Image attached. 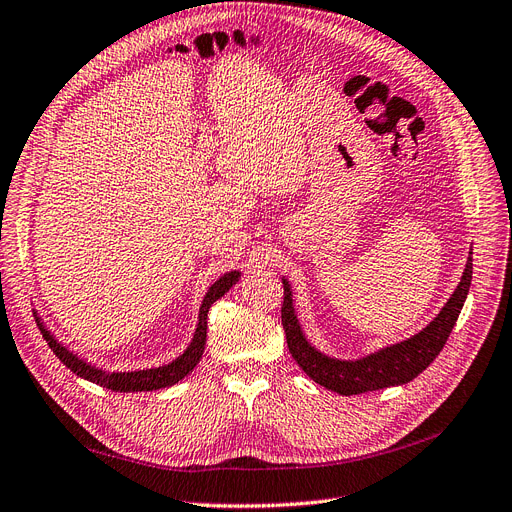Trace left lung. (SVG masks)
I'll use <instances>...</instances> for the list:
<instances>
[{"instance_id": "left-lung-1", "label": "left lung", "mask_w": 512, "mask_h": 512, "mask_svg": "<svg viewBox=\"0 0 512 512\" xmlns=\"http://www.w3.org/2000/svg\"><path fill=\"white\" fill-rule=\"evenodd\" d=\"M473 280V251L466 259V268L462 272V280L456 286L454 295L448 303L441 307L437 318L422 328L418 335L383 347L360 360H335L328 358L322 351L311 345L297 320L293 307V291L286 278L284 284V301H282V326L286 332L288 351L295 362L303 368V372L311 381L335 391L339 395H358L385 387H395L410 383L412 379L425 370L446 345L450 332L460 316V309L469 295V286Z\"/></svg>"}]
</instances>
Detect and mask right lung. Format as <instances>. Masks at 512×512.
Here are the masks:
<instances>
[{
    "instance_id": "1",
    "label": "right lung",
    "mask_w": 512,
    "mask_h": 512,
    "mask_svg": "<svg viewBox=\"0 0 512 512\" xmlns=\"http://www.w3.org/2000/svg\"><path fill=\"white\" fill-rule=\"evenodd\" d=\"M240 272H228L221 276L215 284H211V288L207 291L201 311H198V324H196V332H194V339L188 345V349L180 355V358H175L171 364L159 366V368H146V370H133V372H106L102 368H96L92 364L83 362L77 353L69 351L64 345H60L52 332L43 326L41 318L35 314V322L41 330L43 339L48 341L50 349L56 353V358L66 366L71 368V372H75L81 379L96 383L100 387H106L110 391H121V393H129V391H157L163 387H171L177 381H182L184 376H188L194 366L201 362L203 358V351H205V343H207V314H209V307L219 299L224 297L230 288L238 282Z\"/></svg>"
}]
</instances>
